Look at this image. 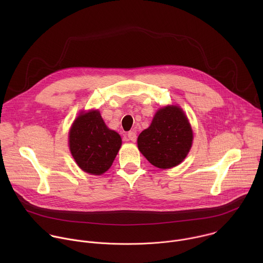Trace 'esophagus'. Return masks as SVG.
<instances>
[{"instance_id": "34e87169", "label": "esophagus", "mask_w": 263, "mask_h": 263, "mask_svg": "<svg viewBox=\"0 0 263 263\" xmlns=\"http://www.w3.org/2000/svg\"><path fill=\"white\" fill-rule=\"evenodd\" d=\"M128 138H129L131 141L135 142V141H136V138H137L136 132H135V131H130V132H128Z\"/></svg>"}]
</instances>
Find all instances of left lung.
<instances>
[{"mask_svg":"<svg viewBox=\"0 0 263 263\" xmlns=\"http://www.w3.org/2000/svg\"><path fill=\"white\" fill-rule=\"evenodd\" d=\"M193 138L191 124L182 109L167 106L157 111L151 126L139 134L137 144L149 163L164 170L184 160Z\"/></svg>","mask_w":263,"mask_h":263,"instance_id":"1","label":"left lung"}]
</instances>
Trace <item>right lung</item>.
I'll use <instances>...</instances> for the list:
<instances>
[{
	"mask_svg": "<svg viewBox=\"0 0 263 263\" xmlns=\"http://www.w3.org/2000/svg\"><path fill=\"white\" fill-rule=\"evenodd\" d=\"M122 145L119 133L105 125L100 112L81 114L69 131V149L81 170L102 175L114 162Z\"/></svg>",
	"mask_w": 263,
	"mask_h": 263,
	"instance_id": "1",
	"label": "right lung"
}]
</instances>
